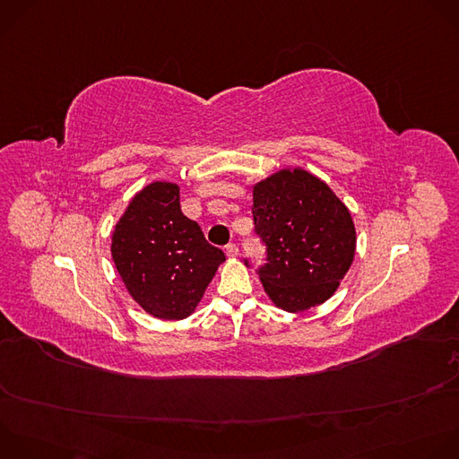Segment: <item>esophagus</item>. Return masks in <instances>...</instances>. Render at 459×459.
<instances>
[{
    "instance_id": "obj_1",
    "label": "esophagus",
    "mask_w": 459,
    "mask_h": 459,
    "mask_svg": "<svg viewBox=\"0 0 459 459\" xmlns=\"http://www.w3.org/2000/svg\"><path fill=\"white\" fill-rule=\"evenodd\" d=\"M238 252H239V248H238L236 243H229V245L225 247V254H227L229 257H236Z\"/></svg>"
}]
</instances>
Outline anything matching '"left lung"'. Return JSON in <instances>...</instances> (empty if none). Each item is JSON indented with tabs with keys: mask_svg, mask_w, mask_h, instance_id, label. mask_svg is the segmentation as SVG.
<instances>
[{
	"mask_svg": "<svg viewBox=\"0 0 459 459\" xmlns=\"http://www.w3.org/2000/svg\"><path fill=\"white\" fill-rule=\"evenodd\" d=\"M254 230L266 248L257 275L286 312H304L333 295L355 255L348 207L317 177L284 169L254 186ZM245 264L250 261L245 257Z\"/></svg>",
	"mask_w": 459,
	"mask_h": 459,
	"instance_id": "obj_1",
	"label": "left lung"
}]
</instances>
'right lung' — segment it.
<instances>
[{
	"label": "right lung",
	"mask_w": 459,
	"mask_h": 459,
	"mask_svg": "<svg viewBox=\"0 0 459 459\" xmlns=\"http://www.w3.org/2000/svg\"><path fill=\"white\" fill-rule=\"evenodd\" d=\"M115 266L131 297L152 317H189L225 261L180 207L175 184L152 182L126 209L111 238Z\"/></svg>",
	"instance_id": "1"
}]
</instances>
